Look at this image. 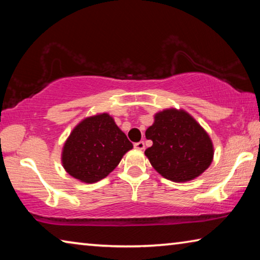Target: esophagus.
Returning a JSON list of instances; mask_svg holds the SVG:
<instances>
[{"label":"esophagus","instance_id":"34e87169","mask_svg":"<svg viewBox=\"0 0 260 260\" xmlns=\"http://www.w3.org/2000/svg\"><path fill=\"white\" fill-rule=\"evenodd\" d=\"M134 148L139 149V150H143V149H144V142H143V141H140V142L134 143Z\"/></svg>","mask_w":260,"mask_h":260}]
</instances>
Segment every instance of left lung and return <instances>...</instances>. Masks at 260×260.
Instances as JSON below:
<instances>
[{
    "label": "left lung",
    "instance_id": "8db88e82",
    "mask_svg": "<svg viewBox=\"0 0 260 260\" xmlns=\"http://www.w3.org/2000/svg\"><path fill=\"white\" fill-rule=\"evenodd\" d=\"M146 138L152 141V146L144 153L165 179L189 181L203 173L212 161L213 147L209 135L182 110L157 113Z\"/></svg>",
    "mask_w": 260,
    "mask_h": 260
}]
</instances>
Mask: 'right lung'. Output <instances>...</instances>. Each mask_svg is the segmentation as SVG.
I'll return each mask as SVG.
<instances>
[{"label": "right lung", "instance_id": "add662e5", "mask_svg": "<svg viewBox=\"0 0 260 260\" xmlns=\"http://www.w3.org/2000/svg\"><path fill=\"white\" fill-rule=\"evenodd\" d=\"M132 148L133 144L112 118L102 113L82 120L72 131L61 161L73 178L93 183L112 172Z\"/></svg>", "mask_w": 260, "mask_h": 260}]
</instances>
